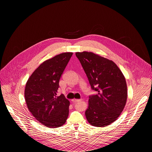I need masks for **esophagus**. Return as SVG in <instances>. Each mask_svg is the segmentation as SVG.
<instances>
[{
  "mask_svg": "<svg viewBox=\"0 0 152 152\" xmlns=\"http://www.w3.org/2000/svg\"><path fill=\"white\" fill-rule=\"evenodd\" d=\"M72 102L73 103H77V102H81V100H80V99H73L72 100Z\"/></svg>",
  "mask_w": 152,
  "mask_h": 152,
  "instance_id": "esophagus-1",
  "label": "esophagus"
}]
</instances>
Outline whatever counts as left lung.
I'll return each mask as SVG.
<instances>
[{"label":"left lung","instance_id":"8db88e82","mask_svg":"<svg viewBox=\"0 0 152 152\" xmlns=\"http://www.w3.org/2000/svg\"><path fill=\"white\" fill-rule=\"evenodd\" d=\"M91 88L97 92L89 96L85 111L92 126L104 127L113 123L122 112L127 100V86L121 69L112 60L90 52H76Z\"/></svg>","mask_w":152,"mask_h":152}]
</instances>
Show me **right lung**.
Listing matches in <instances>:
<instances>
[{
	"instance_id": "right-lung-1",
	"label": "right lung",
	"mask_w": 152,
	"mask_h": 152,
	"mask_svg": "<svg viewBox=\"0 0 152 152\" xmlns=\"http://www.w3.org/2000/svg\"><path fill=\"white\" fill-rule=\"evenodd\" d=\"M72 52H64L44 61L28 79L24 92L27 108L44 126L58 128L68 118L69 101L57 96L59 81Z\"/></svg>"
}]
</instances>
